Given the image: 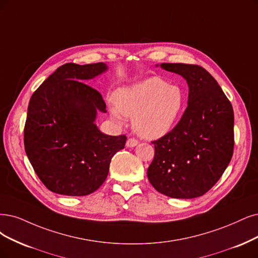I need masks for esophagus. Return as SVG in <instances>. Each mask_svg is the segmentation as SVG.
Returning <instances> with one entry per match:
<instances>
[{"instance_id":"esophagus-1","label":"esophagus","mask_w":258,"mask_h":258,"mask_svg":"<svg viewBox=\"0 0 258 258\" xmlns=\"http://www.w3.org/2000/svg\"><path fill=\"white\" fill-rule=\"evenodd\" d=\"M137 145H138V140L135 139V138H130V139H127V141H126V147H127V148H134V147H136Z\"/></svg>"}]
</instances>
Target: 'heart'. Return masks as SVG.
<instances>
[{"label": "heart", "instance_id": "obj_1", "mask_svg": "<svg viewBox=\"0 0 258 258\" xmlns=\"http://www.w3.org/2000/svg\"><path fill=\"white\" fill-rule=\"evenodd\" d=\"M185 103V92L178 86L152 76L119 88L109 110L118 122L133 117V128L140 137L157 139L173 127Z\"/></svg>", "mask_w": 258, "mask_h": 258}]
</instances>
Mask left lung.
<instances>
[{
	"instance_id": "left-lung-1",
	"label": "left lung",
	"mask_w": 258,
	"mask_h": 258,
	"mask_svg": "<svg viewBox=\"0 0 258 258\" xmlns=\"http://www.w3.org/2000/svg\"><path fill=\"white\" fill-rule=\"evenodd\" d=\"M188 84V106L176 126L152 142L155 155L148 178L175 199L206 194L227 168L234 150V111L217 81L197 64L161 63Z\"/></svg>"
}]
</instances>
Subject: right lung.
<instances>
[{"mask_svg": "<svg viewBox=\"0 0 258 258\" xmlns=\"http://www.w3.org/2000/svg\"><path fill=\"white\" fill-rule=\"evenodd\" d=\"M104 62L64 63L32 95L24 127V148L36 174L51 191L87 196L105 182L112 156L126 137L109 136L95 124L106 112L102 95L84 82L107 71Z\"/></svg>", "mask_w": 258, "mask_h": 258, "instance_id": "right-lung-1", "label": "right lung"}]
</instances>
